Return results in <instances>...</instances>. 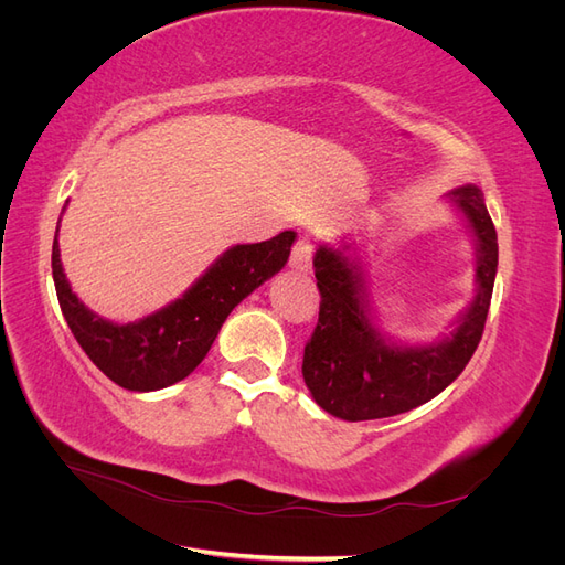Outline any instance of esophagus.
Here are the masks:
<instances>
[{"mask_svg": "<svg viewBox=\"0 0 565 565\" xmlns=\"http://www.w3.org/2000/svg\"><path fill=\"white\" fill-rule=\"evenodd\" d=\"M313 252H316V247H313L311 235H299L295 247H292V256H289V266L299 273H309L311 264H313Z\"/></svg>", "mask_w": 565, "mask_h": 565, "instance_id": "obj_1", "label": "esophagus"}]
</instances>
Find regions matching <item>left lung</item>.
Instances as JSON below:
<instances>
[{
	"label": "left lung",
	"mask_w": 565,
	"mask_h": 565,
	"mask_svg": "<svg viewBox=\"0 0 565 565\" xmlns=\"http://www.w3.org/2000/svg\"><path fill=\"white\" fill-rule=\"evenodd\" d=\"M478 243V295L450 339L434 347H391L367 316L361 270L332 247L313 256L320 289L318 324L303 347V382L316 403L347 422L382 419L407 413L452 384L483 337L498 273V233L481 191H452Z\"/></svg>",
	"instance_id": "1"
}]
</instances>
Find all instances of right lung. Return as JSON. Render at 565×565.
<instances>
[{
    "instance_id": "right-lung-1",
    "label": "right lung",
    "mask_w": 565,
    "mask_h": 565,
    "mask_svg": "<svg viewBox=\"0 0 565 565\" xmlns=\"http://www.w3.org/2000/svg\"><path fill=\"white\" fill-rule=\"evenodd\" d=\"M295 231L254 245H235L174 303L139 322L115 324L92 313L65 280L58 226L51 270L61 311L92 363L129 391H158L188 377L207 355L228 313L287 264Z\"/></svg>"
}]
</instances>
